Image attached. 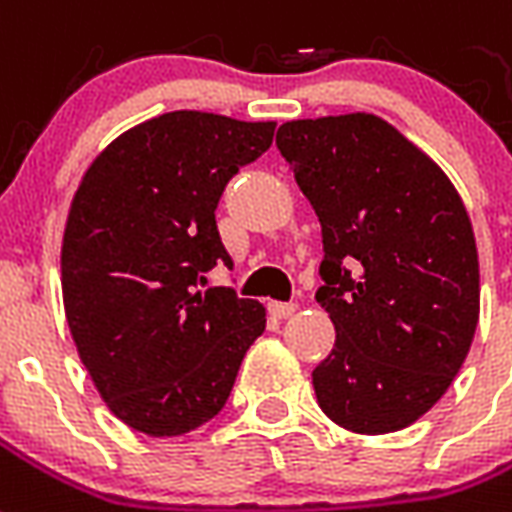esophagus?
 I'll return each mask as SVG.
<instances>
[{
    "instance_id": "1",
    "label": "esophagus",
    "mask_w": 512,
    "mask_h": 512,
    "mask_svg": "<svg viewBox=\"0 0 512 512\" xmlns=\"http://www.w3.org/2000/svg\"><path fill=\"white\" fill-rule=\"evenodd\" d=\"M299 310V307H296V304H293V301H272V304H269V312H272V315H275V318H291L293 312Z\"/></svg>"
}]
</instances>
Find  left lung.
<instances>
[{
    "label": "left lung",
    "mask_w": 512,
    "mask_h": 512,
    "mask_svg": "<svg viewBox=\"0 0 512 512\" xmlns=\"http://www.w3.org/2000/svg\"><path fill=\"white\" fill-rule=\"evenodd\" d=\"M277 149L323 229L315 299L336 344L312 371L320 408L363 435L414 425L449 390L478 326L481 277L465 202L376 114L285 122Z\"/></svg>",
    "instance_id": "left-lung-1"
}]
</instances>
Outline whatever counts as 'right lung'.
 <instances>
[{
	"label": "right lung",
	"mask_w": 512,
	"mask_h": 512,
	"mask_svg": "<svg viewBox=\"0 0 512 512\" xmlns=\"http://www.w3.org/2000/svg\"><path fill=\"white\" fill-rule=\"evenodd\" d=\"M272 136L275 122L168 112L114 138L79 181L61 248L66 320L95 390L138 433L211 422L264 334V304L200 285L232 267L221 192Z\"/></svg>",
	"instance_id": "obj_1"
}]
</instances>
